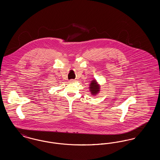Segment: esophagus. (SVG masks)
I'll return each mask as SVG.
<instances>
[{
    "label": "esophagus",
    "mask_w": 160,
    "mask_h": 160,
    "mask_svg": "<svg viewBox=\"0 0 160 160\" xmlns=\"http://www.w3.org/2000/svg\"><path fill=\"white\" fill-rule=\"evenodd\" d=\"M69 82L70 83H74V82H76V80H75L72 79V80H70Z\"/></svg>",
    "instance_id": "obj_1"
}]
</instances>
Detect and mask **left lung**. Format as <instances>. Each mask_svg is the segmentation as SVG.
Masks as SVG:
<instances>
[{"label": "left lung", "instance_id": "left-lung-1", "mask_svg": "<svg viewBox=\"0 0 160 160\" xmlns=\"http://www.w3.org/2000/svg\"><path fill=\"white\" fill-rule=\"evenodd\" d=\"M90 91L91 92L92 95H97L99 91V86L97 84L96 80H92L90 84Z\"/></svg>", "mask_w": 160, "mask_h": 160}]
</instances>
